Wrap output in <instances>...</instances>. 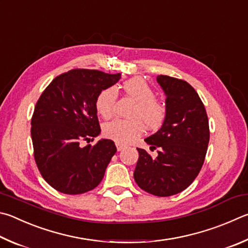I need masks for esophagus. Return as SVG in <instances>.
I'll list each match as a JSON object with an SVG mask.
<instances>
[{
	"label": "esophagus",
	"instance_id": "34e87169",
	"mask_svg": "<svg viewBox=\"0 0 248 248\" xmlns=\"http://www.w3.org/2000/svg\"><path fill=\"white\" fill-rule=\"evenodd\" d=\"M116 147H117V151L118 152H120V151H123L124 148L125 147L124 144H120V143H116Z\"/></svg>",
	"mask_w": 248,
	"mask_h": 248
}]
</instances>
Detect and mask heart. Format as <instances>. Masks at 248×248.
I'll use <instances>...</instances> for the list:
<instances>
[{
	"label": "heart",
	"mask_w": 248,
	"mask_h": 248,
	"mask_svg": "<svg viewBox=\"0 0 248 248\" xmlns=\"http://www.w3.org/2000/svg\"><path fill=\"white\" fill-rule=\"evenodd\" d=\"M124 92L138 104L133 111V119H114L104 125L105 137L120 144H128L142 136L145 124L150 129L159 128L166 117V107L155 98V91L143 78H132L124 83ZM117 90L109 87L98 94L96 109L103 118L114 115Z\"/></svg>",
	"instance_id": "b5f03b06"
}]
</instances>
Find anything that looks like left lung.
Masks as SVG:
<instances>
[{"label":"left lung","mask_w":248,"mask_h":248,"mask_svg":"<svg viewBox=\"0 0 248 248\" xmlns=\"http://www.w3.org/2000/svg\"><path fill=\"white\" fill-rule=\"evenodd\" d=\"M166 95V117L160 129L144 141L156 158L138 148L133 177L138 186L155 196H171L190 186L200 173L209 143L205 106L192 85L169 76H157Z\"/></svg>","instance_id":"8db88e82"}]
</instances>
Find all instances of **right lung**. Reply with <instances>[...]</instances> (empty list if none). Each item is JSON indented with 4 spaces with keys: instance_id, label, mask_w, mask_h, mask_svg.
<instances>
[{
    "instance_id": "right-lung-1",
    "label": "right lung",
    "mask_w": 248,
    "mask_h": 248,
    "mask_svg": "<svg viewBox=\"0 0 248 248\" xmlns=\"http://www.w3.org/2000/svg\"><path fill=\"white\" fill-rule=\"evenodd\" d=\"M120 74L74 69L53 79L31 119L34 159L43 179L64 194H82L102 181L117 148L108 139L81 146L100 136L96 98Z\"/></svg>"
}]
</instances>
